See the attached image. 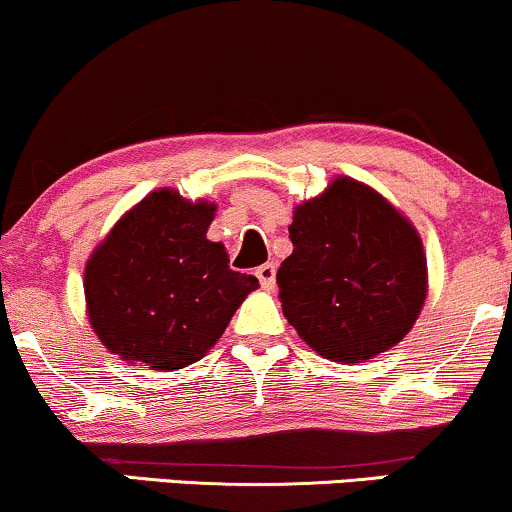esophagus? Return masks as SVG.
I'll return each instance as SVG.
<instances>
[{
	"mask_svg": "<svg viewBox=\"0 0 512 512\" xmlns=\"http://www.w3.org/2000/svg\"><path fill=\"white\" fill-rule=\"evenodd\" d=\"M255 276L257 279H260V284L264 286V289H274V279H276V267L272 262H267V264H262V267H257V272H255Z\"/></svg>",
	"mask_w": 512,
	"mask_h": 512,
	"instance_id": "esophagus-1",
	"label": "esophagus"
}]
</instances>
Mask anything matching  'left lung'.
I'll list each match as a JSON object with an SVG mask.
<instances>
[{
	"instance_id": "1",
	"label": "left lung",
	"mask_w": 512,
	"mask_h": 512,
	"mask_svg": "<svg viewBox=\"0 0 512 512\" xmlns=\"http://www.w3.org/2000/svg\"><path fill=\"white\" fill-rule=\"evenodd\" d=\"M293 252L276 272L284 317L320 356L363 363L407 337L426 303L419 231L346 175L293 209Z\"/></svg>"
}]
</instances>
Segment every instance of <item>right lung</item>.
Listing matches in <instances>:
<instances>
[{
    "label": "right lung",
    "mask_w": 512,
    "mask_h": 512,
    "mask_svg": "<svg viewBox=\"0 0 512 512\" xmlns=\"http://www.w3.org/2000/svg\"><path fill=\"white\" fill-rule=\"evenodd\" d=\"M214 214V202L161 187L93 248L84 269L86 315L110 354L168 373L219 342L260 284L233 272L223 243L207 238Z\"/></svg>",
    "instance_id": "right-lung-1"
}]
</instances>
